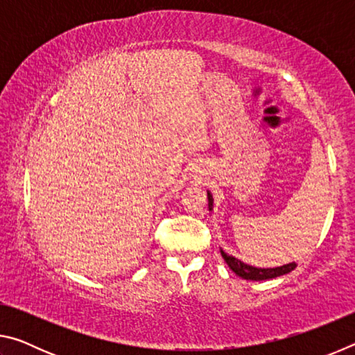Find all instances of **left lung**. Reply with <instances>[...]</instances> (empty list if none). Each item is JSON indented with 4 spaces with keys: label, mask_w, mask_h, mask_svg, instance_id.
Listing matches in <instances>:
<instances>
[{
    "label": "left lung",
    "mask_w": 355,
    "mask_h": 355,
    "mask_svg": "<svg viewBox=\"0 0 355 355\" xmlns=\"http://www.w3.org/2000/svg\"><path fill=\"white\" fill-rule=\"evenodd\" d=\"M208 209L209 211H213V196L211 192L208 191ZM220 255L224 258L225 263L228 264V268L232 269L233 272L239 277L244 279V280H268V279H275V277H280V275L291 272L294 268L297 266L296 263H288L284 264V266H277V268H255V266H250V264H245L241 260H238L233 255H228L225 254L224 250L220 249Z\"/></svg>",
    "instance_id": "left-lung-1"
}]
</instances>
